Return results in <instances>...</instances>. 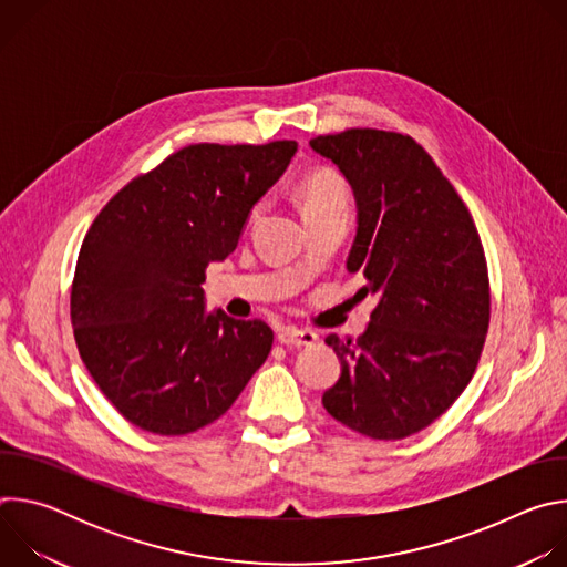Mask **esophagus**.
I'll list each match as a JSON object with an SVG mask.
<instances>
[{"mask_svg": "<svg viewBox=\"0 0 567 567\" xmlns=\"http://www.w3.org/2000/svg\"><path fill=\"white\" fill-rule=\"evenodd\" d=\"M278 343L282 346H296V348H311L318 343V334L311 330H298V328H282L278 332Z\"/></svg>", "mask_w": 567, "mask_h": 567, "instance_id": "1", "label": "esophagus"}]
</instances>
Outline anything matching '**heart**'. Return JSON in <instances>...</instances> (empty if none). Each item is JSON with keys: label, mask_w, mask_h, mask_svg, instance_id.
Returning <instances> with one entry per match:
<instances>
[{"label": "heart", "mask_w": 567, "mask_h": 567, "mask_svg": "<svg viewBox=\"0 0 567 567\" xmlns=\"http://www.w3.org/2000/svg\"><path fill=\"white\" fill-rule=\"evenodd\" d=\"M300 195H302V204L305 210L311 208H320V206H332V204H348V188L346 182L339 173H334L332 168H320L309 173L302 179L300 186ZM262 213V202L254 206L251 210V221H256Z\"/></svg>", "instance_id": "1"}]
</instances>
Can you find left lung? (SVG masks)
I'll use <instances>...</instances> for the list:
<instances>
[{"label": "left lung", "instance_id": "1", "mask_svg": "<svg viewBox=\"0 0 567 567\" xmlns=\"http://www.w3.org/2000/svg\"><path fill=\"white\" fill-rule=\"evenodd\" d=\"M309 145L350 182L359 230L348 271L379 302L359 337L326 339L341 361L326 411L372 440L431 426L468 385L492 318L473 217L429 152L401 132L350 127Z\"/></svg>", "mask_w": 567, "mask_h": 567}]
</instances>
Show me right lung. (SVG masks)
<instances>
[{
  "instance_id": "obj_1",
  "label": "right lung",
  "mask_w": 567,
  "mask_h": 567,
  "mask_svg": "<svg viewBox=\"0 0 567 567\" xmlns=\"http://www.w3.org/2000/svg\"><path fill=\"white\" fill-rule=\"evenodd\" d=\"M296 141L193 143L125 184L96 215L71 282L73 339L134 426L188 435L219 420L267 361L274 332L204 307L206 267L235 251Z\"/></svg>"
}]
</instances>
